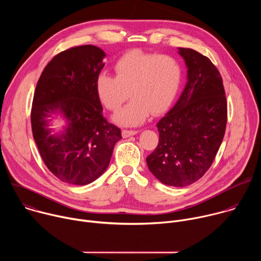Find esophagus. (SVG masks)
<instances>
[{
    "instance_id": "esophagus-1",
    "label": "esophagus",
    "mask_w": 261,
    "mask_h": 261,
    "mask_svg": "<svg viewBox=\"0 0 261 261\" xmlns=\"http://www.w3.org/2000/svg\"><path fill=\"white\" fill-rule=\"evenodd\" d=\"M137 132L138 131H136V130H122V135H123L124 138H127L129 136L137 134Z\"/></svg>"
}]
</instances>
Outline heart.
Here are the masks:
<instances>
[{
    "mask_svg": "<svg viewBox=\"0 0 261 261\" xmlns=\"http://www.w3.org/2000/svg\"><path fill=\"white\" fill-rule=\"evenodd\" d=\"M114 68L116 76L99 74L96 93L101 103L111 111L119 110L130 95L132 100L115 117L121 125L136 126L142 124L151 113H164L180 87V65L167 55L132 50L122 56Z\"/></svg>",
    "mask_w": 261,
    "mask_h": 261,
    "instance_id": "b5f03b06",
    "label": "heart"
}]
</instances>
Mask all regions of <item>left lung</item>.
<instances>
[{
  "label": "left lung",
  "instance_id": "1",
  "mask_svg": "<svg viewBox=\"0 0 261 261\" xmlns=\"http://www.w3.org/2000/svg\"><path fill=\"white\" fill-rule=\"evenodd\" d=\"M188 82L175 105L157 124L159 142L148 155V169L163 184L185 187L211 167L225 134L227 102L221 74L211 60L178 48Z\"/></svg>",
  "mask_w": 261,
  "mask_h": 261
}]
</instances>
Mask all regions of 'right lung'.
Returning a JSON list of instances; mask_svg holds the SVG:
<instances>
[{"label":"right lung","instance_id":"add662e5","mask_svg":"<svg viewBox=\"0 0 261 261\" xmlns=\"http://www.w3.org/2000/svg\"><path fill=\"white\" fill-rule=\"evenodd\" d=\"M105 53L95 45L74 46L45 66L34 93L31 124L40 156L59 179L87 185L108 167L121 130L102 115L96 80ZM60 111L67 127L58 137L50 134L47 118Z\"/></svg>","mask_w":261,"mask_h":261}]
</instances>
